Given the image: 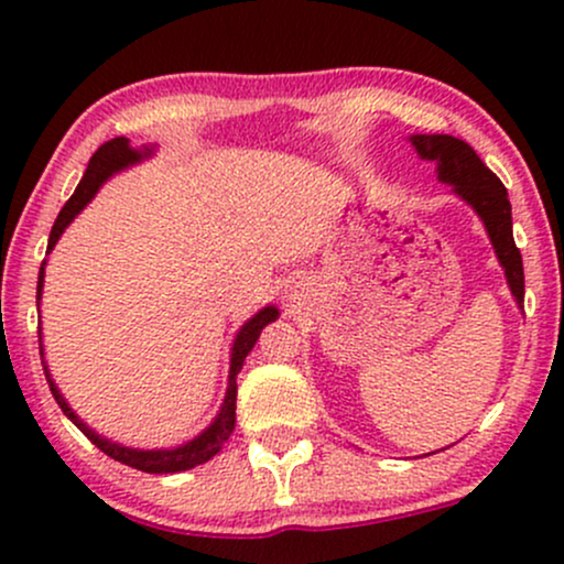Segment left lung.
Returning a JSON list of instances; mask_svg holds the SVG:
<instances>
[{"label":"left lung","mask_w":564,"mask_h":564,"mask_svg":"<svg viewBox=\"0 0 564 564\" xmlns=\"http://www.w3.org/2000/svg\"><path fill=\"white\" fill-rule=\"evenodd\" d=\"M411 145L424 161H435L437 180L451 185L458 198L467 200L477 217L482 219L485 232L498 257V264L507 275L509 291L517 307L525 302V273H522V254L511 236V204L507 187L496 177L469 142L451 138V134H411Z\"/></svg>","instance_id":"left-lung-1"}]
</instances>
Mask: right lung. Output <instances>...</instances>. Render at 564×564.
<instances>
[{
  "mask_svg": "<svg viewBox=\"0 0 564 564\" xmlns=\"http://www.w3.org/2000/svg\"><path fill=\"white\" fill-rule=\"evenodd\" d=\"M153 151H156V148H153V145L132 148V145H129L127 138H113V140L102 142V145L95 151V156L89 159L87 172H84L82 183L76 185L74 196H70V198L66 200V206H63L61 215H57V219H55L53 232H50L47 254L55 249V243L61 241L63 230H66L68 225L76 219V215H79V212L84 209V206H87L89 200L95 198V193L100 191L106 180H111L113 174L129 170V166L140 164V161L151 159ZM44 264H47V262H42V268H39L36 307H39V302H42ZM278 315H281V313H278L275 304H268V307H262L260 313L251 315V318L246 321L241 328H238L236 339H232V347H230L228 390H225V400H223V405H219V413L215 416V422L206 426L204 432H198V435L193 437V440H187V443L177 445V448H153V451L129 448V445L113 443V440L97 435L93 426L84 424L82 419L76 416L74 408L68 405V400L63 398L61 390H57V384L53 381V373H50L47 364H44L42 328H39V352H42L44 377H47L50 392H53V398L57 400V405H61V411L66 413L70 422L79 426L84 435L93 440V445H97V448L106 453V456H111V458H116V462L127 464V467H132V469L148 471V475H174V471H185V469L198 467V464H206L212 456H217V453L223 451L225 443H228V437L232 435V430H236V394H238L236 377H238V373H241L246 355H249L251 349H254L257 339H260L262 328L268 326V323H273V321L278 318Z\"/></svg>",
  "mask_w": 564,
  "mask_h": 564,
  "instance_id": "1",
  "label": "right lung"
}]
</instances>
